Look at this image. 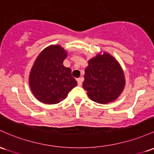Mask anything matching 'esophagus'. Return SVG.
<instances>
[{"label": "esophagus", "mask_w": 154, "mask_h": 154, "mask_svg": "<svg viewBox=\"0 0 154 154\" xmlns=\"http://www.w3.org/2000/svg\"><path fill=\"white\" fill-rule=\"evenodd\" d=\"M77 84H78V85H82V81H83V78H82V77H80V78H77Z\"/></svg>", "instance_id": "1"}]
</instances>
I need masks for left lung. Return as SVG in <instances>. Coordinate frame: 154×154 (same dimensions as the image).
I'll return each mask as SVG.
<instances>
[{
    "label": "left lung",
    "mask_w": 154,
    "mask_h": 154,
    "mask_svg": "<svg viewBox=\"0 0 154 154\" xmlns=\"http://www.w3.org/2000/svg\"><path fill=\"white\" fill-rule=\"evenodd\" d=\"M82 86L89 98L99 104L118 99L125 86L124 72L118 60L107 52L88 60Z\"/></svg>",
    "instance_id": "8db88e82"
}]
</instances>
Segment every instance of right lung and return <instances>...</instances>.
Masks as SVG:
<instances>
[{"mask_svg": "<svg viewBox=\"0 0 154 154\" xmlns=\"http://www.w3.org/2000/svg\"><path fill=\"white\" fill-rule=\"evenodd\" d=\"M66 51L60 45H51L37 57L29 76L30 90L38 101L58 104L77 85L72 70L63 66Z\"/></svg>", "mask_w": 154, "mask_h": 154, "instance_id": "obj_1", "label": "right lung"}]
</instances>
